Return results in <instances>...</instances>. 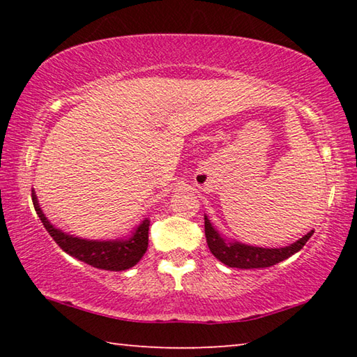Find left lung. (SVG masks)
<instances>
[{
	"mask_svg": "<svg viewBox=\"0 0 357 357\" xmlns=\"http://www.w3.org/2000/svg\"><path fill=\"white\" fill-rule=\"evenodd\" d=\"M204 234H206V243L211 253L223 264L238 269H258L269 268V266L280 263L283 259L294 255L296 252H299L305 245L307 241L310 239L313 229L293 244L268 249V247L249 245L239 243V241L225 238L217 231V228H214L208 215H204Z\"/></svg>",
	"mask_w": 357,
	"mask_h": 357,
	"instance_id": "8db88e82",
	"label": "left lung"
}]
</instances>
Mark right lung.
<instances>
[{"label":"right lung","mask_w":357,"mask_h":357,"mask_svg":"<svg viewBox=\"0 0 357 357\" xmlns=\"http://www.w3.org/2000/svg\"><path fill=\"white\" fill-rule=\"evenodd\" d=\"M31 197L36 213H38L42 225L45 227L53 241L70 257L80 259V261L93 266V268L105 271H126L140 261L144 252L148 250L149 219L142 220L140 225L132 231L129 238L108 241L84 239L64 233L63 229L52 225L50 220L42 213L34 189L31 190Z\"/></svg>","instance_id":"obj_1"}]
</instances>
